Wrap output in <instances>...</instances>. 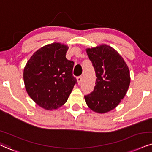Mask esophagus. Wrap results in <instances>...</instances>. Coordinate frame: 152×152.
I'll use <instances>...</instances> for the list:
<instances>
[{
    "instance_id": "obj_1",
    "label": "esophagus",
    "mask_w": 152,
    "mask_h": 152,
    "mask_svg": "<svg viewBox=\"0 0 152 152\" xmlns=\"http://www.w3.org/2000/svg\"><path fill=\"white\" fill-rule=\"evenodd\" d=\"M82 80V75L78 76L77 77V83H78V85H80V84L81 83Z\"/></svg>"
}]
</instances>
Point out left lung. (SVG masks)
Listing matches in <instances>:
<instances>
[{
    "label": "left lung",
    "instance_id": "left-lung-1",
    "mask_svg": "<svg viewBox=\"0 0 152 152\" xmlns=\"http://www.w3.org/2000/svg\"><path fill=\"white\" fill-rule=\"evenodd\" d=\"M87 53L96 79L94 90L85 96L86 103L94 111L106 113L115 108L126 94L130 71L120 54L107 45L88 48Z\"/></svg>",
    "mask_w": 152,
    "mask_h": 152
}]
</instances>
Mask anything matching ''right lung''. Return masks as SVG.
<instances>
[{
    "mask_svg": "<svg viewBox=\"0 0 152 152\" xmlns=\"http://www.w3.org/2000/svg\"><path fill=\"white\" fill-rule=\"evenodd\" d=\"M67 46L59 43L46 45L33 54L24 70V82L29 96L41 107H61L77 84L72 75L74 62L65 58Z\"/></svg>",
    "mask_w": 152,
    "mask_h": 152,
    "instance_id": "obj_1",
    "label": "right lung"
}]
</instances>
